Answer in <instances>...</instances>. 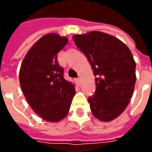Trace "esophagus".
Instances as JSON below:
<instances>
[{
	"instance_id": "34e87169",
	"label": "esophagus",
	"mask_w": 152,
	"mask_h": 152,
	"mask_svg": "<svg viewBox=\"0 0 152 152\" xmlns=\"http://www.w3.org/2000/svg\"><path fill=\"white\" fill-rule=\"evenodd\" d=\"M76 82L78 86H80V78H79V77H78V78H76Z\"/></svg>"
}]
</instances>
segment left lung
Returning <instances> with one entry per match:
<instances>
[{"label": "left lung", "instance_id": "1", "mask_svg": "<svg viewBox=\"0 0 152 152\" xmlns=\"http://www.w3.org/2000/svg\"><path fill=\"white\" fill-rule=\"evenodd\" d=\"M72 38L95 76V92L88 99L90 110L100 121H112L124 112L133 96L136 81L133 54L121 40L100 31Z\"/></svg>", "mask_w": 152, "mask_h": 152}]
</instances>
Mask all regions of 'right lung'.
I'll return each mask as SVG.
<instances>
[{"label":"right lung","mask_w":152,"mask_h":152,"mask_svg":"<svg viewBox=\"0 0 152 152\" xmlns=\"http://www.w3.org/2000/svg\"><path fill=\"white\" fill-rule=\"evenodd\" d=\"M66 37L50 33L29 50L22 63L19 81L22 91L37 114L57 122L66 116L75 95V88L63 77L58 53L67 43Z\"/></svg>","instance_id":"right-lung-1"}]
</instances>
